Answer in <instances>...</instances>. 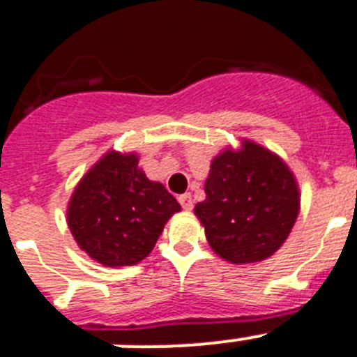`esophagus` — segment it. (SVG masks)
I'll return each mask as SVG.
<instances>
[{"mask_svg": "<svg viewBox=\"0 0 357 357\" xmlns=\"http://www.w3.org/2000/svg\"><path fill=\"white\" fill-rule=\"evenodd\" d=\"M178 202H181V205H182V208H184V211H191V208H192V198H191V195H189V192H184V195L178 196Z\"/></svg>", "mask_w": 357, "mask_h": 357, "instance_id": "obj_1", "label": "esophagus"}]
</instances>
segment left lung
Wrapping results in <instances>:
<instances>
[{"label": "left lung", "mask_w": 357, "mask_h": 357, "mask_svg": "<svg viewBox=\"0 0 357 357\" xmlns=\"http://www.w3.org/2000/svg\"><path fill=\"white\" fill-rule=\"evenodd\" d=\"M301 211L296 175L273 150L251 139L227 146L212 159L205 200L195 215L208 246L223 260L244 266L273 257Z\"/></svg>", "instance_id": "8db88e82"}]
</instances>
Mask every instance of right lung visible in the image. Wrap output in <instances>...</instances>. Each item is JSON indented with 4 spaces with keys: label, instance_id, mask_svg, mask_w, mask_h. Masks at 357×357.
Returning a JSON list of instances; mask_svg holds the SVG:
<instances>
[{
    "label": "right lung",
    "instance_id": "1",
    "mask_svg": "<svg viewBox=\"0 0 357 357\" xmlns=\"http://www.w3.org/2000/svg\"><path fill=\"white\" fill-rule=\"evenodd\" d=\"M176 212L178 202L146 178L138 153L109 150L74 188L67 225L79 250L116 269L145 260Z\"/></svg>",
    "mask_w": 357,
    "mask_h": 357
}]
</instances>
